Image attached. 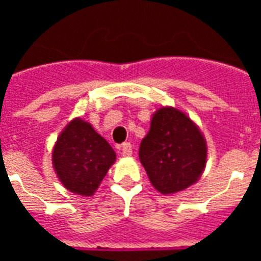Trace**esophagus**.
I'll use <instances>...</instances> for the list:
<instances>
[{
    "label": "esophagus",
    "mask_w": 261,
    "mask_h": 261,
    "mask_svg": "<svg viewBox=\"0 0 261 261\" xmlns=\"http://www.w3.org/2000/svg\"><path fill=\"white\" fill-rule=\"evenodd\" d=\"M121 154L124 156L132 155V145H130V142H125V144L121 145Z\"/></svg>",
    "instance_id": "obj_1"
}]
</instances>
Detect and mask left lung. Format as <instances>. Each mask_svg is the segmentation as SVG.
Returning a JSON list of instances; mask_svg holds the SVG:
<instances>
[{
  "mask_svg": "<svg viewBox=\"0 0 261 261\" xmlns=\"http://www.w3.org/2000/svg\"><path fill=\"white\" fill-rule=\"evenodd\" d=\"M138 155L155 190L170 195L186 190L201 176L206 144L187 115L176 108L162 107L151 119Z\"/></svg>",
  "mask_w": 261,
  "mask_h": 261,
  "instance_id": "1",
  "label": "left lung"
}]
</instances>
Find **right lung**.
<instances>
[{
	"label": "right lung",
	"instance_id": "add662e5",
	"mask_svg": "<svg viewBox=\"0 0 261 261\" xmlns=\"http://www.w3.org/2000/svg\"><path fill=\"white\" fill-rule=\"evenodd\" d=\"M116 154L89 123L73 120L57 138L53 149V166L61 183L70 192L91 196Z\"/></svg>",
	"mask_w": 261,
	"mask_h": 261
}]
</instances>
